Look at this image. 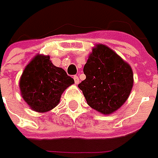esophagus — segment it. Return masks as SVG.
<instances>
[{
  "mask_svg": "<svg viewBox=\"0 0 158 158\" xmlns=\"http://www.w3.org/2000/svg\"><path fill=\"white\" fill-rule=\"evenodd\" d=\"M74 80H75V83L78 84L79 83V77L77 76H74Z\"/></svg>",
  "mask_w": 158,
  "mask_h": 158,
  "instance_id": "1",
  "label": "esophagus"
}]
</instances>
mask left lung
Masks as SVG:
<instances>
[{"label":"left lung","mask_w":158,"mask_h":158,"mask_svg":"<svg viewBox=\"0 0 158 158\" xmlns=\"http://www.w3.org/2000/svg\"><path fill=\"white\" fill-rule=\"evenodd\" d=\"M86 79L78 84L88 105L110 114L124 104L133 87L131 67L104 45L93 48L83 68Z\"/></svg>","instance_id":"1"}]
</instances>
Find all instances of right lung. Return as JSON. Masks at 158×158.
Listing matches in <instances>:
<instances>
[{
  "instance_id": "1",
  "label": "right lung",
  "mask_w": 158,
  "mask_h": 158,
  "mask_svg": "<svg viewBox=\"0 0 158 158\" xmlns=\"http://www.w3.org/2000/svg\"><path fill=\"white\" fill-rule=\"evenodd\" d=\"M49 59L37 55L24 69L19 82L23 98L36 112H48L54 108L64 90L75 82Z\"/></svg>"
}]
</instances>
